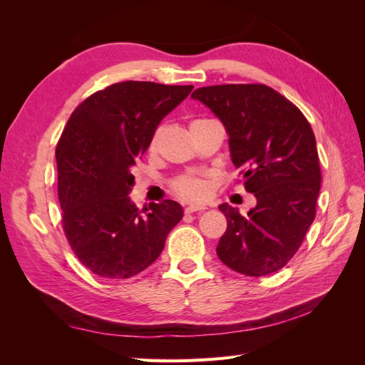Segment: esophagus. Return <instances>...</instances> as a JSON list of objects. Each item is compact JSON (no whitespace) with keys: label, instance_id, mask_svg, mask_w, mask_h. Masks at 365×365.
<instances>
[{"label":"esophagus","instance_id":"esophagus-1","mask_svg":"<svg viewBox=\"0 0 365 365\" xmlns=\"http://www.w3.org/2000/svg\"><path fill=\"white\" fill-rule=\"evenodd\" d=\"M204 210H207L205 205H189V207L184 208V213L190 215V213H195V212H204Z\"/></svg>","mask_w":365,"mask_h":365}]
</instances>
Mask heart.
<instances>
[{
  "label": "heart",
  "mask_w": 365,
  "mask_h": 365,
  "mask_svg": "<svg viewBox=\"0 0 365 365\" xmlns=\"http://www.w3.org/2000/svg\"><path fill=\"white\" fill-rule=\"evenodd\" d=\"M197 121H202V120H195L192 125L197 123ZM158 138H160V130H155L149 141L150 152L157 150ZM170 189L176 196L181 197L184 201L200 202V201H204L210 193V181H208V176L204 173H185V175L176 176V178L170 182Z\"/></svg>",
  "instance_id": "obj_1"
}]
</instances>
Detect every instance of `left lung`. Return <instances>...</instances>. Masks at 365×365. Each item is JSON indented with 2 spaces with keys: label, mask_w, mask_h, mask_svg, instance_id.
<instances>
[{
  "label": "left lung",
  "mask_w": 365,
  "mask_h": 365,
  "mask_svg": "<svg viewBox=\"0 0 365 365\" xmlns=\"http://www.w3.org/2000/svg\"><path fill=\"white\" fill-rule=\"evenodd\" d=\"M192 97L224 123L231 161L257 200L247 217L227 202L219 205L227 231L217 257L250 277L282 269L315 219L322 170L311 125L292 102L263 83L204 86Z\"/></svg>",
  "instance_id": "obj_1"
}]
</instances>
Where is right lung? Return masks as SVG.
Masks as SVG:
<instances>
[{
    "label": "right lung",
    "mask_w": 365,
    "mask_h": 365,
    "mask_svg": "<svg viewBox=\"0 0 365 365\" xmlns=\"http://www.w3.org/2000/svg\"><path fill=\"white\" fill-rule=\"evenodd\" d=\"M192 90L118 82L85 98L68 118L56 146L62 228L76 257L98 277L129 279L146 269L182 219V207L172 200L141 215L128 193L132 165L160 121Z\"/></svg>",
    "instance_id": "right-lung-1"
}]
</instances>
